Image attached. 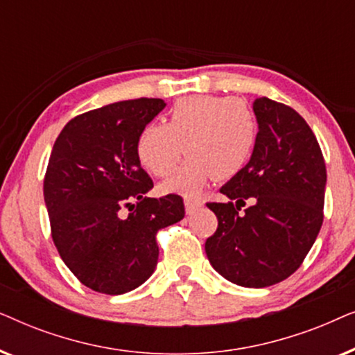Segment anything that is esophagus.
<instances>
[{"mask_svg":"<svg viewBox=\"0 0 355 355\" xmlns=\"http://www.w3.org/2000/svg\"><path fill=\"white\" fill-rule=\"evenodd\" d=\"M184 205H186V213H187V215H193V213H196L198 208L202 207V203L200 202L189 200V198H186V200H184Z\"/></svg>","mask_w":355,"mask_h":355,"instance_id":"34e87169","label":"esophagus"}]
</instances>
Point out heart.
Instances as JSON below:
<instances>
[{
    "instance_id": "heart-1",
    "label": "heart",
    "mask_w": 355,
    "mask_h": 355,
    "mask_svg": "<svg viewBox=\"0 0 355 355\" xmlns=\"http://www.w3.org/2000/svg\"><path fill=\"white\" fill-rule=\"evenodd\" d=\"M257 142V119L239 98L191 95L179 98L168 113V123H148L140 130L137 158L150 174L166 178L184 150L187 162L163 182V192L200 196L213 178L230 181L247 166Z\"/></svg>"
}]
</instances>
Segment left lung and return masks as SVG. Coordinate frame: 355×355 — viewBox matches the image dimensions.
<instances>
[{"label":"left lung","instance_id":"8db88e82","mask_svg":"<svg viewBox=\"0 0 355 355\" xmlns=\"http://www.w3.org/2000/svg\"><path fill=\"white\" fill-rule=\"evenodd\" d=\"M254 113L259 132L250 162L220 189L230 200L207 203L218 227L205 252L223 278L266 288L289 278L317 239L327 166L317 137L297 111L261 96ZM245 200L254 203L241 214Z\"/></svg>","mask_w":355,"mask_h":355}]
</instances>
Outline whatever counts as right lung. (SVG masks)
<instances>
[{
  "mask_svg": "<svg viewBox=\"0 0 355 355\" xmlns=\"http://www.w3.org/2000/svg\"><path fill=\"white\" fill-rule=\"evenodd\" d=\"M164 106L162 98H137L87 111L53 145L43 179L53 242L96 293L118 295L145 283L158 261L157 232L186 215L176 193L145 197L153 181L135 150L140 130Z\"/></svg>",
  "mask_w": 355,
  "mask_h": 355,
  "instance_id": "obj_1",
  "label": "right lung"
}]
</instances>
